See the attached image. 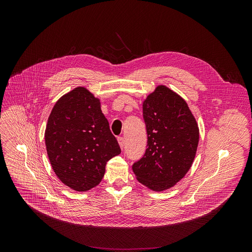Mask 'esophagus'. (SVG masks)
Wrapping results in <instances>:
<instances>
[{
  "instance_id": "34e87169",
  "label": "esophagus",
  "mask_w": 252,
  "mask_h": 252,
  "mask_svg": "<svg viewBox=\"0 0 252 252\" xmlns=\"http://www.w3.org/2000/svg\"><path fill=\"white\" fill-rule=\"evenodd\" d=\"M118 141H119V145H120L121 149H124V147H125V138L123 136H119L118 137Z\"/></svg>"
}]
</instances>
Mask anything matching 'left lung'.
Listing matches in <instances>:
<instances>
[{
	"instance_id": "obj_1",
	"label": "left lung",
	"mask_w": 252,
	"mask_h": 252,
	"mask_svg": "<svg viewBox=\"0 0 252 252\" xmlns=\"http://www.w3.org/2000/svg\"><path fill=\"white\" fill-rule=\"evenodd\" d=\"M148 149L132 164L137 181L155 191L172 188L189 170L198 146L199 129L187 101L158 86L142 102Z\"/></svg>"
}]
</instances>
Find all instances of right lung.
<instances>
[{"instance_id": "obj_1", "label": "right lung", "mask_w": 252, "mask_h": 252, "mask_svg": "<svg viewBox=\"0 0 252 252\" xmlns=\"http://www.w3.org/2000/svg\"><path fill=\"white\" fill-rule=\"evenodd\" d=\"M45 141L55 173L63 185L77 191L96 187L106 162L121 154L99 99L84 87L68 92L56 102Z\"/></svg>"}]
</instances>
